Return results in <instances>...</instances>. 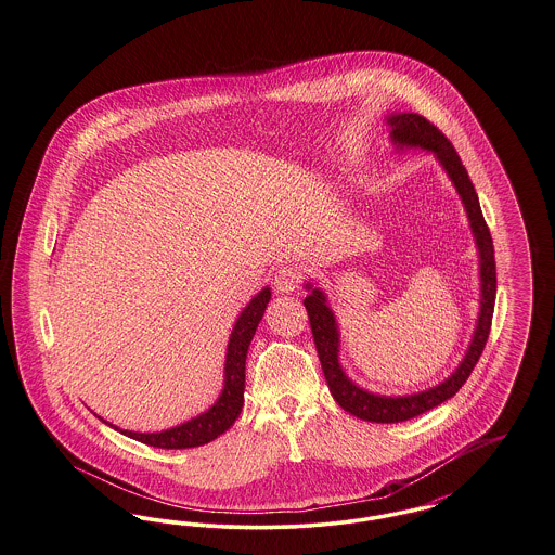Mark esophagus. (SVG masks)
Instances as JSON below:
<instances>
[{
  "instance_id": "esophagus-1",
  "label": "esophagus",
  "mask_w": 555,
  "mask_h": 555,
  "mask_svg": "<svg viewBox=\"0 0 555 555\" xmlns=\"http://www.w3.org/2000/svg\"><path fill=\"white\" fill-rule=\"evenodd\" d=\"M301 272L295 266H283L274 274V289L279 293H293L301 287Z\"/></svg>"
}]
</instances>
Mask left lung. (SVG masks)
Listing matches in <instances>:
<instances>
[{
	"mask_svg": "<svg viewBox=\"0 0 555 555\" xmlns=\"http://www.w3.org/2000/svg\"><path fill=\"white\" fill-rule=\"evenodd\" d=\"M393 127V139L399 145H421L424 150H430L441 159L443 168L448 170L453 185L457 193L462 195V202L468 211L470 227L475 233L476 245L480 251V289H482V299H480V317H478V326L475 331V339L470 344V349L455 370L449 376L446 383L437 385L435 389H428L423 393L408 397H380L372 396L369 391L358 389L339 366L337 351H339V335H337V324L333 312L326 306V299L322 291L308 289L312 293L304 299V306L310 317V326L317 344L318 358L322 364L324 378L328 383V389L335 397V401L344 408L345 412L369 421V423H403L414 416H421L424 412L437 408L439 403L448 401L449 397L455 396L462 385L468 380L470 372L475 370L476 362L487 345L489 333H491V320H493V308H495V291H498V272H495V251H493V238L489 233V227L485 222V216L478 204L475 185L453 150L451 141L439 131L430 120H426L421 114H396L389 116L387 120Z\"/></svg>",
	"mask_w": 555,
	"mask_h": 555,
	"instance_id": "left-lung-1",
	"label": "left lung"
}]
</instances>
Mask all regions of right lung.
Wrapping results in <instances>:
<instances>
[{
    "label": "right lung",
    "instance_id": "1",
    "mask_svg": "<svg viewBox=\"0 0 555 555\" xmlns=\"http://www.w3.org/2000/svg\"><path fill=\"white\" fill-rule=\"evenodd\" d=\"M270 301V289L260 291L251 304L243 310L237 324L233 328L229 351H227V369H224V391L210 410L189 423L175 426L164 433H131L120 430L134 441L159 449L199 448L214 441L218 435L229 430L237 421L243 408V389H245V358L251 337L264 317L266 306ZM112 426V424H109Z\"/></svg>",
    "mask_w": 555,
    "mask_h": 555
}]
</instances>
